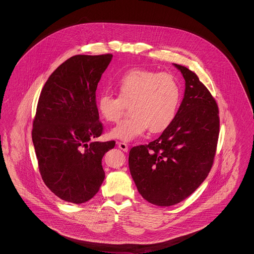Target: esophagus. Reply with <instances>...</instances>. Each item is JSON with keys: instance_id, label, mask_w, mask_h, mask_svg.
I'll return each mask as SVG.
<instances>
[{"instance_id": "34e87169", "label": "esophagus", "mask_w": 254, "mask_h": 254, "mask_svg": "<svg viewBox=\"0 0 254 254\" xmlns=\"http://www.w3.org/2000/svg\"><path fill=\"white\" fill-rule=\"evenodd\" d=\"M117 145H118V147H119L120 149H122L123 151H125V152L128 151V145H127V144L120 142V143H118Z\"/></svg>"}]
</instances>
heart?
Wrapping results in <instances>:
<instances>
[{
  "label": "heart",
  "mask_w": 254,
  "mask_h": 254,
  "mask_svg": "<svg viewBox=\"0 0 254 254\" xmlns=\"http://www.w3.org/2000/svg\"><path fill=\"white\" fill-rule=\"evenodd\" d=\"M114 87L118 97L103 93L97 98L100 115L114 123L129 106L131 116L110 131L112 139L132 142L144 135L147 128L152 133L161 132L173 121L181 96L173 75L135 68L120 76Z\"/></svg>",
  "instance_id": "obj_1"
}]
</instances>
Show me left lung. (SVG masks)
<instances>
[{"mask_svg": "<svg viewBox=\"0 0 254 254\" xmlns=\"http://www.w3.org/2000/svg\"><path fill=\"white\" fill-rule=\"evenodd\" d=\"M185 79L181 106L158 139L131 148L130 173L141 195L157 206L177 204L207 177L219 136V110L197 75L174 64Z\"/></svg>", "mask_w": 254, "mask_h": 254, "instance_id": "1", "label": "left lung"}]
</instances>
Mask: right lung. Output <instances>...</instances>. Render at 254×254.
<instances>
[{
    "instance_id": "right-lung-1",
    "label": "right lung",
    "mask_w": 254,
    "mask_h": 254,
    "mask_svg": "<svg viewBox=\"0 0 254 254\" xmlns=\"http://www.w3.org/2000/svg\"><path fill=\"white\" fill-rule=\"evenodd\" d=\"M112 55H77L47 80L37 106L32 141L46 186L67 202L84 203L105 180L103 156L114 141L96 142L103 133L96 90Z\"/></svg>"
}]
</instances>
